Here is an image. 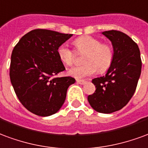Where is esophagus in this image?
Segmentation results:
<instances>
[{
    "mask_svg": "<svg viewBox=\"0 0 148 148\" xmlns=\"http://www.w3.org/2000/svg\"><path fill=\"white\" fill-rule=\"evenodd\" d=\"M76 82H77L78 84H84L87 83V81L84 80V79H76Z\"/></svg>",
    "mask_w": 148,
    "mask_h": 148,
    "instance_id": "esophagus-1",
    "label": "esophagus"
}]
</instances>
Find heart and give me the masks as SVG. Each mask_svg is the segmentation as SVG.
<instances>
[{"label": "heart", "mask_w": 148, "mask_h": 148, "mask_svg": "<svg viewBox=\"0 0 148 148\" xmlns=\"http://www.w3.org/2000/svg\"><path fill=\"white\" fill-rule=\"evenodd\" d=\"M73 44L79 53H86L84 58V64L74 67L69 70V74L75 78L81 79L94 75L99 71L103 73L110 69L114 58L113 46L92 36H82L74 40ZM58 55L62 63L72 66L75 63L76 53L68 44L58 46Z\"/></svg>", "instance_id": "obj_1"}]
</instances>
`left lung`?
<instances>
[{
    "label": "left lung",
    "instance_id": "obj_1",
    "mask_svg": "<svg viewBox=\"0 0 148 148\" xmlns=\"http://www.w3.org/2000/svg\"><path fill=\"white\" fill-rule=\"evenodd\" d=\"M102 34L112 42L114 61L106 75L92 79L96 90L87 99L95 110L110 114L125 106L133 96L142 61L137 44L129 35L116 30Z\"/></svg>",
    "mask_w": 148,
    "mask_h": 148
}]
</instances>
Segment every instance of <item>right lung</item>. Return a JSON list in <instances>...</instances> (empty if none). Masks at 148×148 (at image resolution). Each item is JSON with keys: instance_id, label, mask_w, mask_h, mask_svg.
Masks as SVG:
<instances>
[{"instance_id": "right-lung-1", "label": "right lung", "mask_w": 148, "mask_h": 148, "mask_svg": "<svg viewBox=\"0 0 148 148\" xmlns=\"http://www.w3.org/2000/svg\"><path fill=\"white\" fill-rule=\"evenodd\" d=\"M72 36L35 29L23 35L12 50L11 83L19 102L38 116L56 114L64 102L68 87L75 83L71 76H57L65 70L58 55V46Z\"/></svg>"}]
</instances>
